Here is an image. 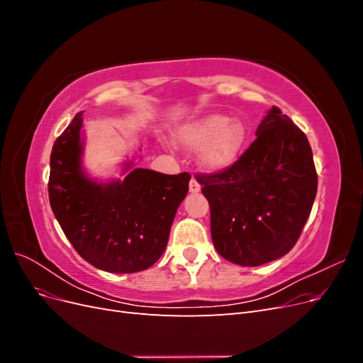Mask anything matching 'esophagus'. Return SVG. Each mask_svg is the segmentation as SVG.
Returning <instances> with one entry per match:
<instances>
[{
    "label": "esophagus",
    "instance_id": "1",
    "mask_svg": "<svg viewBox=\"0 0 363 363\" xmlns=\"http://www.w3.org/2000/svg\"><path fill=\"white\" fill-rule=\"evenodd\" d=\"M200 189H201V184L199 183V180H196L195 177H192L191 182H189V191L192 194H195V192H200Z\"/></svg>",
    "mask_w": 363,
    "mask_h": 363
}]
</instances>
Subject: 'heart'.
I'll return each mask as SVG.
<instances>
[{
    "mask_svg": "<svg viewBox=\"0 0 363 363\" xmlns=\"http://www.w3.org/2000/svg\"><path fill=\"white\" fill-rule=\"evenodd\" d=\"M180 144L186 148L201 150L200 160L212 171L225 169L239 159L245 145V127L225 115H207L184 124L175 131Z\"/></svg>",
    "mask_w": 363,
    "mask_h": 363,
    "instance_id": "obj_1",
    "label": "heart"
}]
</instances>
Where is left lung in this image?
Instances as JSON below:
<instances>
[{
    "mask_svg": "<svg viewBox=\"0 0 363 363\" xmlns=\"http://www.w3.org/2000/svg\"><path fill=\"white\" fill-rule=\"evenodd\" d=\"M256 136L232 167L195 175L211 206L216 251L242 267L288 255L318 189L309 140L279 107L262 119Z\"/></svg>",
    "mask_w": 363,
    "mask_h": 363,
    "instance_id": "8db88e82",
    "label": "left lung"
}]
</instances>
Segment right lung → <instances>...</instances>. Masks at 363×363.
<instances>
[{
	"label": "right lung",
	"mask_w": 363,
	"mask_h": 363,
	"mask_svg": "<svg viewBox=\"0 0 363 363\" xmlns=\"http://www.w3.org/2000/svg\"><path fill=\"white\" fill-rule=\"evenodd\" d=\"M82 116L83 112L77 113L52 145L48 182L52 213L75 251L92 267L118 274L144 271L167 248L191 174L136 168L123 182L91 180L82 168Z\"/></svg>",
	"instance_id": "add662e5"
}]
</instances>
